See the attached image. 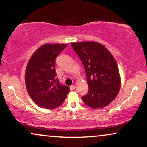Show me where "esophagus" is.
Listing matches in <instances>:
<instances>
[{
    "instance_id": "34e87169",
    "label": "esophagus",
    "mask_w": 147,
    "mask_h": 147,
    "mask_svg": "<svg viewBox=\"0 0 147 147\" xmlns=\"http://www.w3.org/2000/svg\"><path fill=\"white\" fill-rule=\"evenodd\" d=\"M75 89H76V86L73 85V86H70V90H71V91H74Z\"/></svg>"
}]
</instances>
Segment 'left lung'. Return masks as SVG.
<instances>
[{
	"mask_svg": "<svg viewBox=\"0 0 147 147\" xmlns=\"http://www.w3.org/2000/svg\"><path fill=\"white\" fill-rule=\"evenodd\" d=\"M71 45L85 69L89 90L82 100L90 108H102L117 96L121 86L117 63L105 46L93 41Z\"/></svg>",
	"mask_w": 147,
	"mask_h": 147,
	"instance_id": "8db88e82",
	"label": "left lung"
}]
</instances>
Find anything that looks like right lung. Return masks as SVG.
I'll return each mask as SVG.
<instances>
[{
  "mask_svg": "<svg viewBox=\"0 0 147 147\" xmlns=\"http://www.w3.org/2000/svg\"><path fill=\"white\" fill-rule=\"evenodd\" d=\"M67 43H45L40 46L28 61L25 80L28 94L39 107L55 109L61 106L69 88L60 85L56 78L55 58Z\"/></svg>",
  "mask_w": 147,
  "mask_h": 147,
  "instance_id": "right-lung-1",
  "label": "right lung"
}]
</instances>
